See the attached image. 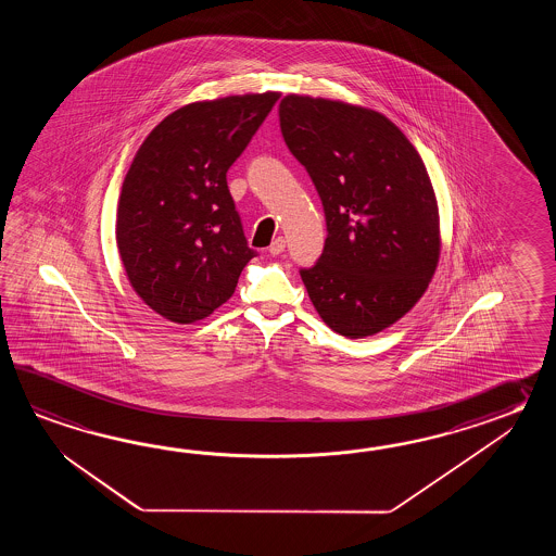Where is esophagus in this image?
<instances>
[{"label": "esophagus", "instance_id": "esophagus-1", "mask_svg": "<svg viewBox=\"0 0 556 556\" xmlns=\"http://www.w3.org/2000/svg\"><path fill=\"white\" fill-rule=\"evenodd\" d=\"M283 249H286V240H283V237H276L274 238L268 252H270L273 256H278V254H282Z\"/></svg>", "mask_w": 556, "mask_h": 556}]
</instances>
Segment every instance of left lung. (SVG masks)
<instances>
[{
	"instance_id": "8db88e82",
	"label": "left lung",
	"mask_w": 556,
	"mask_h": 556,
	"mask_svg": "<svg viewBox=\"0 0 556 556\" xmlns=\"http://www.w3.org/2000/svg\"><path fill=\"white\" fill-rule=\"evenodd\" d=\"M278 113L328 226L316 266L300 270L312 304L352 340L390 328L426 294L441 252L438 199L421 156L374 109L286 94Z\"/></svg>"
}]
</instances>
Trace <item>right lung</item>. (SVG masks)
<instances>
[{
  "label": "right lung",
  "mask_w": 556,
  "mask_h": 556,
  "mask_svg": "<svg viewBox=\"0 0 556 556\" xmlns=\"http://www.w3.org/2000/svg\"><path fill=\"white\" fill-rule=\"evenodd\" d=\"M278 99L266 91L180 106L130 163L118 197V256L132 290L168 321L211 316L256 256L226 173Z\"/></svg>",
  "instance_id": "right-lung-1"
}]
</instances>
